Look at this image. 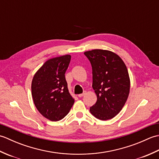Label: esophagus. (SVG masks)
Listing matches in <instances>:
<instances>
[{
  "label": "esophagus",
  "instance_id": "1",
  "mask_svg": "<svg viewBox=\"0 0 159 159\" xmlns=\"http://www.w3.org/2000/svg\"><path fill=\"white\" fill-rule=\"evenodd\" d=\"M85 93H86V92H84L83 93H80V94H79V95L78 96H79V98H81V97H83L84 95H85Z\"/></svg>",
  "mask_w": 159,
  "mask_h": 159
}]
</instances>
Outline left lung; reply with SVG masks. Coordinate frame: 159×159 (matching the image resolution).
Segmentation results:
<instances>
[{
	"mask_svg": "<svg viewBox=\"0 0 159 159\" xmlns=\"http://www.w3.org/2000/svg\"><path fill=\"white\" fill-rule=\"evenodd\" d=\"M92 67V87L97 96L90 112L100 120L112 119L120 112L130 92V78L123 60L109 50L84 52Z\"/></svg>",
	"mask_w": 159,
	"mask_h": 159,
	"instance_id": "left-lung-1",
	"label": "left lung"
}]
</instances>
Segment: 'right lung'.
Returning a JSON list of instances; mask_svg holds the SVG:
<instances>
[{
    "label": "right lung",
    "instance_id": "obj_1",
    "mask_svg": "<svg viewBox=\"0 0 159 159\" xmlns=\"http://www.w3.org/2000/svg\"><path fill=\"white\" fill-rule=\"evenodd\" d=\"M70 59V55L48 59L33 78L31 93L35 106L50 121L62 120L74 103L65 77Z\"/></svg>",
    "mask_w": 159,
    "mask_h": 159
}]
</instances>
